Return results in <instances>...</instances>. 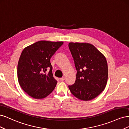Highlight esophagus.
I'll return each mask as SVG.
<instances>
[{"label": "esophagus", "mask_w": 129, "mask_h": 129, "mask_svg": "<svg viewBox=\"0 0 129 129\" xmlns=\"http://www.w3.org/2000/svg\"><path fill=\"white\" fill-rule=\"evenodd\" d=\"M64 79H65V78H64V77H62L60 78V80H61V81H63L64 80Z\"/></svg>", "instance_id": "34e87169"}]
</instances>
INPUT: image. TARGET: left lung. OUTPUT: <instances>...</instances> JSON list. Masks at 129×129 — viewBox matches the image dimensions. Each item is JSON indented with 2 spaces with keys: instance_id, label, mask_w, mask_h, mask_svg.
<instances>
[{
  "instance_id": "8db88e82",
  "label": "left lung",
  "mask_w": 129,
  "mask_h": 129,
  "mask_svg": "<svg viewBox=\"0 0 129 129\" xmlns=\"http://www.w3.org/2000/svg\"><path fill=\"white\" fill-rule=\"evenodd\" d=\"M68 46L77 71L75 83L68 86L70 91L81 100L95 99L104 90L107 83L106 58L89 43L69 42Z\"/></svg>"
}]
</instances>
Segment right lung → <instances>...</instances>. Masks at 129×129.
<instances>
[{"mask_svg": "<svg viewBox=\"0 0 129 129\" xmlns=\"http://www.w3.org/2000/svg\"><path fill=\"white\" fill-rule=\"evenodd\" d=\"M63 44L62 41L41 40L22 50L18 64V79L23 90L29 96L45 98L56 87L57 82L53 77L50 59ZM48 68L50 71L47 73Z\"/></svg>", "mask_w": 129, "mask_h": 129, "instance_id": "obj_1", "label": "right lung"}]
</instances>
